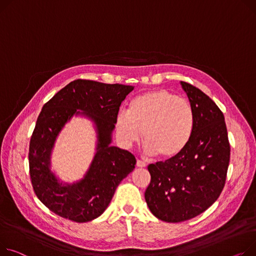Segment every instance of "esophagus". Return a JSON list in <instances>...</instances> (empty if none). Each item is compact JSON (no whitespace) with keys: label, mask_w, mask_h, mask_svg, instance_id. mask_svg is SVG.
Listing matches in <instances>:
<instances>
[{"label":"esophagus","mask_w":256,"mask_h":256,"mask_svg":"<svg viewBox=\"0 0 256 256\" xmlns=\"http://www.w3.org/2000/svg\"><path fill=\"white\" fill-rule=\"evenodd\" d=\"M137 166L138 168H145L146 166V164L144 162H142V160H137Z\"/></svg>","instance_id":"obj_1"}]
</instances>
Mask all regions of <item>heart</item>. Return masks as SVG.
Segmentation results:
<instances>
[{"label":"heart","instance_id":"b5f03b06","mask_svg":"<svg viewBox=\"0 0 256 256\" xmlns=\"http://www.w3.org/2000/svg\"><path fill=\"white\" fill-rule=\"evenodd\" d=\"M196 126L192 105L166 90H156L136 96L128 112L116 117V134L124 147H130L141 138L149 156L171 160L188 146Z\"/></svg>","mask_w":256,"mask_h":256}]
</instances>
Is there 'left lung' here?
<instances>
[{"mask_svg":"<svg viewBox=\"0 0 256 256\" xmlns=\"http://www.w3.org/2000/svg\"><path fill=\"white\" fill-rule=\"evenodd\" d=\"M194 111L192 138L178 156L148 166L145 200L151 213L166 222H181L206 211L222 192L230 148L224 113L194 85L181 81Z\"/></svg>","mask_w":256,"mask_h":256,"instance_id":"1","label":"left lung"}]
</instances>
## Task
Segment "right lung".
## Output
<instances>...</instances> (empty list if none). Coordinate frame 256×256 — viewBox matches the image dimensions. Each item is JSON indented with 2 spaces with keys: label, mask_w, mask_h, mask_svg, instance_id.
Returning <instances> with one entry per match:
<instances>
[{
  "label": "right lung",
  "mask_w": 256,
  "mask_h": 256,
  "mask_svg": "<svg viewBox=\"0 0 256 256\" xmlns=\"http://www.w3.org/2000/svg\"><path fill=\"white\" fill-rule=\"evenodd\" d=\"M132 90V85L78 79L43 106L30 138L28 164L34 192L50 211L75 222H88L104 213L119 183L132 172L134 156L111 145L119 107ZM73 116L94 122L97 147L84 177L68 184L50 171V153Z\"/></svg>",
  "instance_id": "right-lung-1"
}]
</instances>
